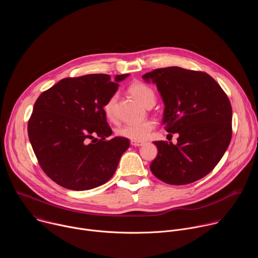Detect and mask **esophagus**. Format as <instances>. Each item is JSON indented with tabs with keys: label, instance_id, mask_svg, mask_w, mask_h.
Returning a JSON list of instances; mask_svg holds the SVG:
<instances>
[{
	"label": "esophagus",
	"instance_id": "obj_1",
	"mask_svg": "<svg viewBox=\"0 0 258 258\" xmlns=\"http://www.w3.org/2000/svg\"><path fill=\"white\" fill-rule=\"evenodd\" d=\"M144 144L145 143L142 141H131V145L135 146V147H140V146H143Z\"/></svg>",
	"mask_w": 258,
	"mask_h": 258
}]
</instances>
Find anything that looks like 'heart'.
I'll list each match as a JSON object with an SVG mask.
<instances>
[{"instance_id": "obj_1", "label": "heart", "mask_w": 258, "mask_h": 258, "mask_svg": "<svg viewBox=\"0 0 258 258\" xmlns=\"http://www.w3.org/2000/svg\"><path fill=\"white\" fill-rule=\"evenodd\" d=\"M130 93L140 101L144 106L149 107L155 103V93L149 87L143 83L137 82L131 85L128 89ZM117 100V95L114 94L110 96L108 100L104 103L103 110L106 117L110 120H114L115 118V103ZM155 127V122L151 119H146L140 122L126 123L120 125L116 130V134L119 137L126 138L132 141H144L148 138Z\"/></svg>"}]
</instances>
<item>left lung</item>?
Wrapping results in <instances>:
<instances>
[{
  "label": "left lung",
  "instance_id": "obj_1",
  "mask_svg": "<svg viewBox=\"0 0 258 258\" xmlns=\"http://www.w3.org/2000/svg\"><path fill=\"white\" fill-rule=\"evenodd\" d=\"M165 104L164 130L178 134L177 144L153 142L158 149L152 173L169 185H188L207 175L232 139V106L206 72L171 66L146 73Z\"/></svg>",
  "mask_w": 258,
  "mask_h": 258
}]
</instances>
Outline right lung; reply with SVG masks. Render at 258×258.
Wrapping results in <instances>:
<instances>
[{
  "instance_id": "1",
  "label": "right lung",
  "mask_w": 258,
  "mask_h": 258,
  "mask_svg": "<svg viewBox=\"0 0 258 258\" xmlns=\"http://www.w3.org/2000/svg\"><path fill=\"white\" fill-rule=\"evenodd\" d=\"M128 75L66 78L36 99L27 132L44 172L75 191L99 187L114 174L130 140L107 138L112 130L103 106Z\"/></svg>"
}]
</instances>
